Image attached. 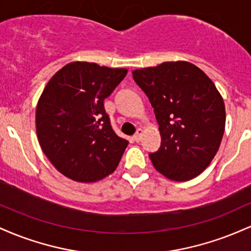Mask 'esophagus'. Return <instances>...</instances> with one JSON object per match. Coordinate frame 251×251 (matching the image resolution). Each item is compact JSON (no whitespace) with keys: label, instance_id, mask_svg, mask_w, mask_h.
<instances>
[{"label":"esophagus","instance_id":"34e87169","mask_svg":"<svg viewBox=\"0 0 251 251\" xmlns=\"http://www.w3.org/2000/svg\"><path fill=\"white\" fill-rule=\"evenodd\" d=\"M142 134H143V129L142 128H138L137 132H135L133 135V140L135 143H139L140 139H142Z\"/></svg>","mask_w":251,"mask_h":251}]
</instances>
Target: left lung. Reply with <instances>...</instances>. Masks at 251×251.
<instances>
[{
  "instance_id": "obj_1",
  "label": "left lung",
  "mask_w": 251,
  "mask_h": 251,
  "mask_svg": "<svg viewBox=\"0 0 251 251\" xmlns=\"http://www.w3.org/2000/svg\"><path fill=\"white\" fill-rule=\"evenodd\" d=\"M153 107L162 144L150 159L158 172L183 181L201 174L217 153L226 107L209 76L185 61L132 72Z\"/></svg>"
}]
</instances>
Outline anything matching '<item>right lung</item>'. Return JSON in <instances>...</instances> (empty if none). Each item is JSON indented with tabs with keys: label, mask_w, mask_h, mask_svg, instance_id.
Wrapping results in <instances>:
<instances>
[{
	"label": "right lung",
	"mask_w": 251,
	"mask_h": 251,
	"mask_svg": "<svg viewBox=\"0 0 251 251\" xmlns=\"http://www.w3.org/2000/svg\"><path fill=\"white\" fill-rule=\"evenodd\" d=\"M126 74V68L72 62L43 89L36 107L37 138L66 177L89 183L117 169L128 142L114 133L103 100Z\"/></svg>",
	"instance_id": "right-lung-1"
}]
</instances>
